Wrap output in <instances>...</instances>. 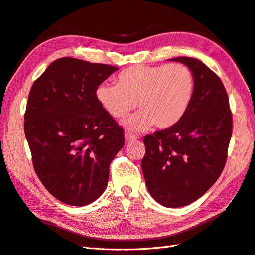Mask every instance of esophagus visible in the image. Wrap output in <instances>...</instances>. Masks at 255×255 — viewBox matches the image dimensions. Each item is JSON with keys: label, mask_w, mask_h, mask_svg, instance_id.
<instances>
[{"label": "esophagus", "mask_w": 255, "mask_h": 255, "mask_svg": "<svg viewBox=\"0 0 255 255\" xmlns=\"http://www.w3.org/2000/svg\"><path fill=\"white\" fill-rule=\"evenodd\" d=\"M125 136H126V141H127V142L134 141V140L137 139V136H135L134 134H130V133H128V132H127Z\"/></svg>", "instance_id": "obj_1"}]
</instances>
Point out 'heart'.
I'll list each match as a JSON object with an SVG mask.
<instances>
[{"mask_svg": "<svg viewBox=\"0 0 255 255\" xmlns=\"http://www.w3.org/2000/svg\"><path fill=\"white\" fill-rule=\"evenodd\" d=\"M117 85L102 84L97 99L116 119H123L138 103L140 112L127 120L133 130H144L152 125L169 128L187 113L195 94V76L183 64L134 65L117 75Z\"/></svg>", "mask_w": 255, "mask_h": 255, "instance_id": "obj_1", "label": "heart"}]
</instances>
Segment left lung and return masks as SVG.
I'll return each instance as SVG.
<instances>
[{
	"label": "left lung",
	"instance_id": "left-lung-1",
	"mask_svg": "<svg viewBox=\"0 0 255 255\" xmlns=\"http://www.w3.org/2000/svg\"><path fill=\"white\" fill-rule=\"evenodd\" d=\"M171 60L194 73V98L177 125L144 136L141 168L152 198L173 208L196 201L218 180L227 163L233 121L217 74L196 58Z\"/></svg>",
	"mask_w": 255,
	"mask_h": 255
}]
</instances>
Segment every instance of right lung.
<instances>
[{
    "mask_svg": "<svg viewBox=\"0 0 255 255\" xmlns=\"http://www.w3.org/2000/svg\"><path fill=\"white\" fill-rule=\"evenodd\" d=\"M118 70L82 59H56L30 88L24 133L35 172L52 196L73 206L94 202L109 182L125 132L97 99Z\"/></svg>",
    "mask_w": 255,
    "mask_h": 255,
    "instance_id": "right-lung-1",
    "label": "right lung"
}]
</instances>
